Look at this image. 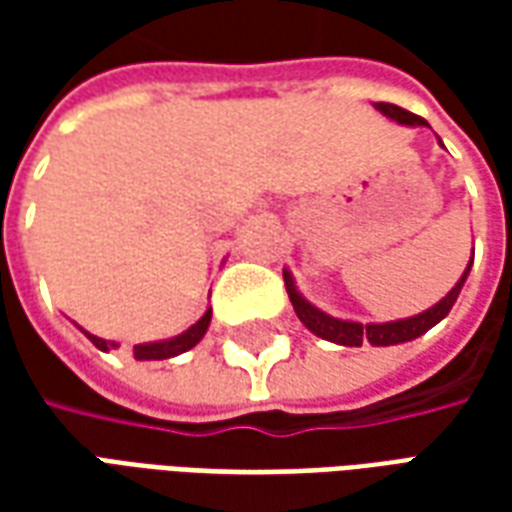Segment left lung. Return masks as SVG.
I'll return each instance as SVG.
<instances>
[{
  "instance_id": "left-lung-1",
  "label": "left lung",
  "mask_w": 512,
  "mask_h": 512,
  "mask_svg": "<svg viewBox=\"0 0 512 512\" xmlns=\"http://www.w3.org/2000/svg\"><path fill=\"white\" fill-rule=\"evenodd\" d=\"M384 117L389 120H395L397 126H425V120L417 115H411L406 109H400L395 104H373ZM474 263V249L472 257H469V266L461 274V279L455 282V288L439 299L433 307H428L425 312H419V315H411V318H400V321H386V323H359V321H348V318H334L329 312H323L321 307H315L312 301H307L301 296L299 285H296V279L290 274V268L282 271V277H285V288H288L290 304H293V310L299 315V321L310 329L315 337H321V340H329L334 345H348V348H359L362 343L376 345V348H386V345H400V343H411V340H417L425 332H430L433 326L439 321H444L447 315H450L452 304L458 301L461 296V288L466 277H469V271H472Z\"/></svg>"
}]
</instances>
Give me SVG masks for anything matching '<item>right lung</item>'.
<instances>
[{"mask_svg": "<svg viewBox=\"0 0 512 512\" xmlns=\"http://www.w3.org/2000/svg\"><path fill=\"white\" fill-rule=\"evenodd\" d=\"M208 326H211V307L202 312L200 321L191 323L186 332L175 334V337H169V340H153V343L134 345V356L139 359V362H156V359H172V356L186 354V351H191V348H194V345L200 343L202 337H205ZM79 329H82V326H79ZM84 337H87V340H90V343H93L98 351H104V354H109L112 348H120L115 340H104V337H98V334L84 332Z\"/></svg>", "mask_w": 512, "mask_h": 512, "instance_id": "obj_1", "label": "right lung"}]
</instances>
